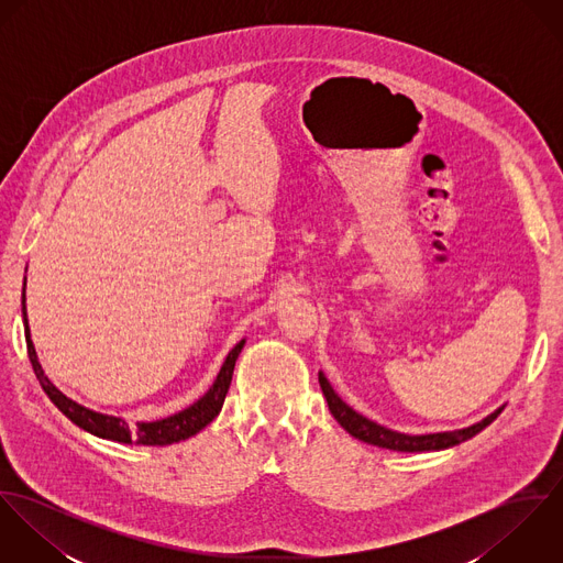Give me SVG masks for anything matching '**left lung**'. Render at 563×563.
Here are the masks:
<instances>
[{"label":"left lung","instance_id":"1","mask_svg":"<svg viewBox=\"0 0 563 563\" xmlns=\"http://www.w3.org/2000/svg\"><path fill=\"white\" fill-rule=\"evenodd\" d=\"M319 384H321L322 395L329 405L331 416L344 427L353 438L379 446V449H390V451H401V453H422V451H444L451 446H457L471 438H475L479 431H483L489 422L496 420V416L505 409V405L496 407L492 413H487L479 422L453 429V431H435V433H402L395 431L390 427H384L360 411H355L351 405L340 399V395L331 388L329 379L324 373L319 371Z\"/></svg>","mask_w":563,"mask_h":563}]
</instances>
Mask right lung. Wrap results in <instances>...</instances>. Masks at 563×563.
<instances>
[{
    "instance_id": "obj_1",
    "label": "right lung",
    "mask_w": 563,
    "mask_h": 563,
    "mask_svg": "<svg viewBox=\"0 0 563 563\" xmlns=\"http://www.w3.org/2000/svg\"><path fill=\"white\" fill-rule=\"evenodd\" d=\"M27 271V266H25ZM21 317H23V327H25V342H27V355L32 362V368L36 373V379L41 382L45 395L52 399V402L71 420L76 422L80 429L97 435V438H106V440H114L121 444H141V446H166V444H175L181 440H188L192 435H197L201 429H206L221 411L230 384H232V375H234V366L236 360L241 355L242 346L246 342V338H242L241 342L228 353L214 384L210 386V390L188 405L186 409L170 413L161 420H141L136 424H130L125 418L121 416H112V413H101L95 411L81 402L69 399L63 390H58L52 379L45 375L32 335H30V324H27V310H25V282H23V290H21Z\"/></svg>"
}]
</instances>
